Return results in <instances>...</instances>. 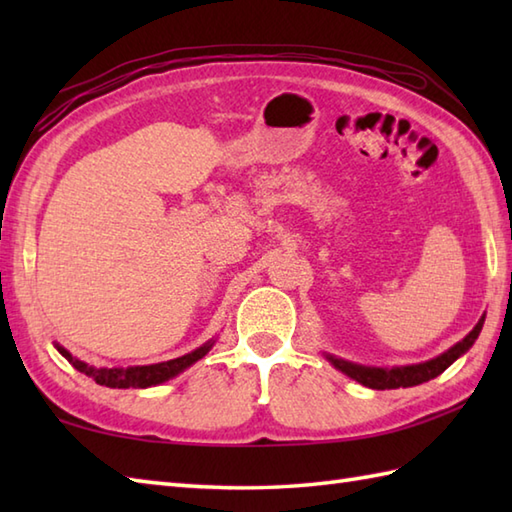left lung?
<instances>
[{"label":"left lung","instance_id":"8db88e82","mask_svg":"<svg viewBox=\"0 0 512 512\" xmlns=\"http://www.w3.org/2000/svg\"><path fill=\"white\" fill-rule=\"evenodd\" d=\"M484 325V317L477 321L475 328L464 336L460 343H455L451 350H447L444 354L431 358V361H424L418 365H405V367H365V365H356L350 361H343V358H336L332 354H325V358L343 372L345 376L354 378L356 383H361L369 389H398V387H413L420 383H427V380L440 376L444 369H447L451 363L458 361V358L469 352V347L475 343L477 336L482 332Z\"/></svg>","mask_w":512,"mask_h":512}]
</instances>
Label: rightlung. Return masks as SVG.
<instances>
[{
  "label": "right lung",
  "instance_id": "add662e5",
  "mask_svg": "<svg viewBox=\"0 0 512 512\" xmlns=\"http://www.w3.org/2000/svg\"><path fill=\"white\" fill-rule=\"evenodd\" d=\"M59 350L61 356L68 358L74 369H79L81 374L94 378L99 385L105 387H114V389H127V387H136V389H145V387H154L165 383V380L178 376L184 369L191 367L193 363H198L200 358L211 350L213 341L204 343L198 350H193L189 354H184L180 358H171V361L165 363H156V365H136V367H92L88 363L74 358L65 347L59 343L54 345Z\"/></svg>",
  "mask_w": 512,
  "mask_h": 512
}]
</instances>
